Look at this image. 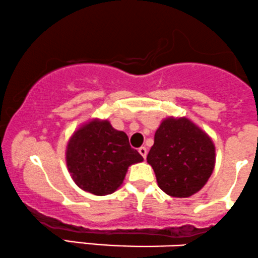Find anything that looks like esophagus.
<instances>
[{"instance_id": "obj_1", "label": "esophagus", "mask_w": 258, "mask_h": 258, "mask_svg": "<svg viewBox=\"0 0 258 258\" xmlns=\"http://www.w3.org/2000/svg\"><path fill=\"white\" fill-rule=\"evenodd\" d=\"M139 153H140L141 156L144 157L145 159H146V157H147V148L146 147H140V148H139Z\"/></svg>"}]
</instances>
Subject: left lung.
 Listing matches in <instances>:
<instances>
[{
	"instance_id": "8db88e82",
	"label": "left lung",
	"mask_w": 258,
	"mask_h": 258,
	"mask_svg": "<svg viewBox=\"0 0 258 258\" xmlns=\"http://www.w3.org/2000/svg\"><path fill=\"white\" fill-rule=\"evenodd\" d=\"M215 162L211 138L186 117L163 119L147 156L159 188L176 198L199 192L213 174Z\"/></svg>"
}]
</instances>
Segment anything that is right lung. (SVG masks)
<instances>
[{"instance_id":"add662e5","label":"right lung","mask_w":258,"mask_h":258,"mask_svg":"<svg viewBox=\"0 0 258 258\" xmlns=\"http://www.w3.org/2000/svg\"><path fill=\"white\" fill-rule=\"evenodd\" d=\"M66 165L72 180L86 192L107 196L122 186L130 165L144 160L130 147L124 132L107 119L94 118L78 128L66 146Z\"/></svg>"}]
</instances>
